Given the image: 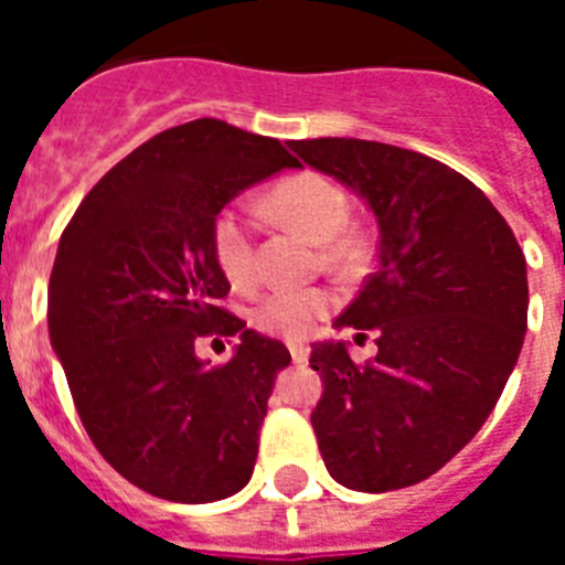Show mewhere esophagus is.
<instances>
[{"label":"esophagus","instance_id":"esophagus-1","mask_svg":"<svg viewBox=\"0 0 565 565\" xmlns=\"http://www.w3.org/2000/svg\"><path fill=\"white\" fill-rule=\"evenodd\" d=\"M288 351H291L294 362L302 364V362H308V351H311V348H308L306 342H288Z\"/></svg>","mask_w":565,"mask_h":565}]
</instances>
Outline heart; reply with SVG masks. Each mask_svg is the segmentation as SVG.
<instances>
[{"label": "heart", "mask_w": 565, "mask_h": 565, "mask_svg": "<svg viewBox=\"0 0 565 565\" xmlns=\"http://www.w3.org/2000/svg\"><path fill=\"white\" fill-rule=\"evenodd\" d=\"M268 206L279 221L299 228L322 246L331 266H353L362 257V239L348 234L351 209L342 189L319 172H299L279 181L268 194ZM212 248L221 271L234 288H248L257 279L254 228L237 206L223 209L212 223ZM333 308L326 288H274L257 299L252 322L257 331L279 339H306Z\"/></svg>", "instance_id": "b5f03b06"}]
</instances>
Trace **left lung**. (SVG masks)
Wrapping results in <instances>:
<instances>
[{
	"instance_id": "left-lung-1",
	"label": "left lung",
	"mask_w": 565,
	"mask_h": 565,
	"mask_svg": "<svg viewBox=\"0 0 565 565\" xmlns=\"http://www.w3.org/2000/svg\"><path fill=\"white\" fill-rule=\"evenodd\" d=\"M351 189L379 226V266L333 328L376 331L373 362L311 344V413L337 483L387 492L430 478L472 441L526 337V259L487 194L422 152L359 138L291 141Z\"/></svg>"
}]
</instances>
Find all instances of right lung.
I'll use <instances>...</instances> for the list:
<instances>
[{"label": "right lung", "instance_id": "1", "mask_svg": "<svg viewBox=\"0 0 565 565\" xmlns=\"http://www.w3.org/2000/svg\"><path fill=\"white\" fill-rule=\"evenodd\" d=\"M297 161L277 138L198 118L115 163L58 239L50 344L104 461L154 498L212 503L246 487L282 342L221 308L212 223L239 192ZM239 335L209 369L203 335Z\"/></svg>", "mask_w": 565, "mask_h": 565}]
</instances>
